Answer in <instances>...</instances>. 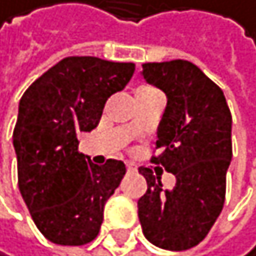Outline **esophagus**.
I'll list each match as a JSON object with an SVG mask.
<instances>
[{
	"instance_id": "esophagus-1",
	"label": "esophagus",
	"mask_w": 256,
	"mask_h": 256,
	"mask_svg": "<svg viewBox=\"0 0 256 256\" xmlns=\"http://www.w3.org/2000/svg\"><path fill=\"white\" fill-rule=\"evenodd\" d=\"M126 168H127V172H136L137 171V166L134 164V163H127Z\"/></svg>"
}]
</instances>
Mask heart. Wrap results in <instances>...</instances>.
<instances>
[{
  "label": "heart",
  "mask_w": 256,
  "mask_h": 256,
  "mask_svg": "<svg viewBox=\"0 0 256 256\" xmlns=\"http://www.w3.org/2000/svg\"><path fill=\"white\" fill-rule=\"evenodd\" d=\"M146 88H152V87H140L138 90H146Z\"/></svg>",
  "instance_id": "heart-1"
}]
</instances>
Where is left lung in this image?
Segmentation results:
<instances>
[{"mask_svg":"<svg viewBox=\"0 0 256 256\" xmlns=\"http://www.w3.org/2000/svg\"><path fill=\"white\" fill-rule=\"evenodd\" d=\"M142 76L166 93L152 163L176 176L168 190L161 171L142 166L148 188L138 200L144 236L166 250L198 245L220 216L226 196V172L232 158V116L222 90L190 61L142 64Z\"/></svg>","mask_w":256,"mask_h":256,"instance_id":"left-lung-1","label":"left lung"}]
</instances>
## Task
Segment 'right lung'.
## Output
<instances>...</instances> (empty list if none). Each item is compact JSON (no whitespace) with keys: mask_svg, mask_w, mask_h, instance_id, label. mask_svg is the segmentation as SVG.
<instances>
[{"mask_svg":"<svg viewBox=\"0 0 256 256\" xmlns=\"http://www.w3.org/2000/svg\"><path fill=\"white\" fill-rule=\"evenodd\" d=\"M134 70V62L69 56L20 98L12 134L19 190L50 242L84 245L100 232L104 203L119 187L126 164H93L78 152V134L95 129L106 100L126 87Z\"/></svg>","mask_w":256,"mask_h":256,"instance_id":"add662e5","label":"right lung"}]
</instances>
